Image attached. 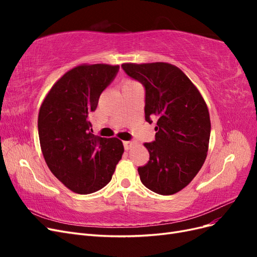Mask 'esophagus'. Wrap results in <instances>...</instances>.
Masks as SVG:
<instances>
[{"instance_id":"34e87169","label":"esophagus","mask_w":257,"mask_h":257,"mask_svg":"<svg viewBox=\"0 0 257 257\" xmlns=\"http://www.w3.org/2000/svg\"><path fill=\"white\" fill-rule=\"evenodd\" d=\"M123 146H124V149L130 150L131 148L134 146V143L133 142H130V141H126V142H123Z\"/></svg>"}]
</instances>
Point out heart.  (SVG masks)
I'll list each match as a JSON object with an SVG mask.
<instances>
[{"mask_svg": "<svg viewBox=\"0 0 257 257\" xmlns=\"http://www.w3.org/2000/svg\"><path fill=\"white\" fill-rule=\"evenodd\" d=\"M136 82H134V81H125L124 82V84H123V87H128V85H132V84H135Z\"/></svg>", "mask_w": 257, "mask_h": 257, "instance_id": "1", "label": "heart"}]
</instances>
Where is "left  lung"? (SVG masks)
<instances>
[{"label":"left lung","instance_id":"1","mask_svg":"<svg viewBox=\"0 0 257 257\" xmlns=\"http://www.w3.org/2000/svg\"><path fill=\"white\" fill-rule=\"evenodd\" d=\"M121 67L144 85L146 121L158 120L155 141L145 144L150 159L138 167L141 181L160 195H173L193 180L206 160L211 131L207 105L175 65L157 62Z\"/></svg>","mask_w":257,"mask_h":257}]
</instances>
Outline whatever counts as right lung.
I'll use <instances>...</instances> for the list:
<instances>
[{"label": "right lung", "instance_id": "right-lung-1", "mask_svg": "<svg viewBox=\"0 0 257 257\" xmlns=\"http://www.w3.org/2000/svg\"><path fill=\"white\" fill-rule=\"evenodd\" d=\"M119 65H80L54 83L38 113V136L46 163L66 188L91 194L110 182L124 152L118 138L93 134L90 114Z\"/></svg>", "mask_w": 257, "mask_h": 257}]
</instances>
